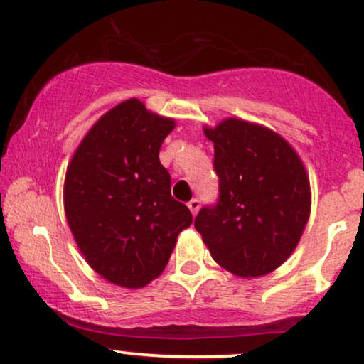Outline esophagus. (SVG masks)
<instances>
[{"instance_id":"obj_1","label":"esophagus","mask_w":364,"mask_h":364,"mask_svg":"<svg viewBox=\"0 0 364 364\" xmlns=\"http://www.w3.org/2000/svg\"><path fill=\"white\" fill-rule=\"evenodd\" d=\"M188 208L191 210V213H193V215H196V213H198V208H200V200L193 198V200L188 201Z\"/></svg>"}]
</instances>
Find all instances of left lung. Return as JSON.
Returning a JSON list of instances; mask_svg holds the SVG:
<instances>
[{"mask_svg":"<svg viewBox=\"0 0 364 364\" xmlns=\"http://www.w3.org/2000/svg\"><path fill=\"white\" fill-rule=\"evenodd\" d=\"M213 142L217 203L195 218L210 254L239 277L277 269L296 247L310 213L300 157L269 129L229 118L205 129Z\"/></svg>","mask_w":364,"mask_h":364,"instance_id":"1","label":"left lung"}]
</instances>
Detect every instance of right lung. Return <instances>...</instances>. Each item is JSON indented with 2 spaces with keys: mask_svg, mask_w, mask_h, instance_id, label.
Wrapping results in <instances>:
<instances>
[{
  "mask_svg": "<svg viewBox=\"0 0 364 364\" xmlns=\"http://www.w3.org/2000/svg\"><path fill=\"white\" fill-rule=\"evenodd\" d=\"M174 122L127 100L77 147L64 183L68 224L87 264L108 282L140 288L163 273L191 212L171 196L159 149Z\"/></svg>",
  "mask_w": 364,
  "mask_h": 364,
  "instance_id": "1",
  "label": "right lung"
}]
</instances>
